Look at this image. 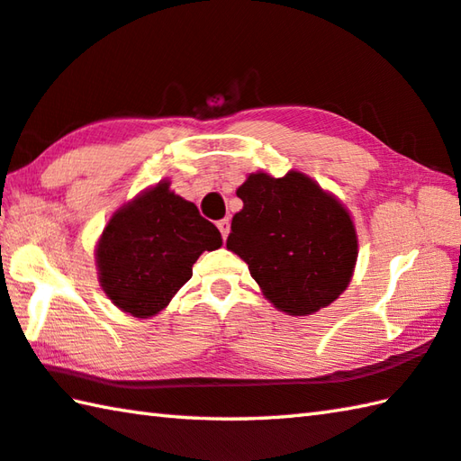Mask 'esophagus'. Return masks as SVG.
<instances>
[{
    "mask_svg": "<svg viewBox=\"0 0 461 461\" xmlns=\"http://www.w3.org/2000/svg\"><path fill=\"white\" fill-rule=\"evenodd\" d=\"M217 230L221 231V238L223 240L228 238V233H230V220H228V217H223V220L217 221Z\"/></svg>",
    "mask_w": 461,
    "mask_h": 461,
    "instance_id": "obj_1",
    "label": "esophagus"
}]
</instances>
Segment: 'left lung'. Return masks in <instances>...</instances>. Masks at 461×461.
Returning a JSON list of instances; mask_svg holds the SVG:
<instances>
[{
    "mask_svg": "<svg viewBox=\"0 0 461 461\" xmlns=\"http://www.w3.org/2000/svg\"><path fill=\"white\" fill-rule=\"evenodd\" d=\"M228 249L238 254L264 296L290 316L332 304L353 278L358 240L337 197L300 171L252 173L236 191Z\"/></svg>",
    "mask_w": 461,
    "mask_h": 461,
    "instance_id": "1",
    "label": "left lung"
}]
</instances>
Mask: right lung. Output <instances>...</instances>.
<instances>
[{"instance_id":"add662e5","label":"right lung","mask_w":461,"mask_h":461,"mask_svg":"<svg viewBox=\"0 0 461 461\" xmlns=\"http://www.w3.org/2000/svg\"><path fill=\"white\" fill-rule=\"evenodd\" d=\"M157 183L116 209L96 246L98 282L122 312L149 318L163 311L221 233L199 209Z\"/></svg>"}]
</instances>
